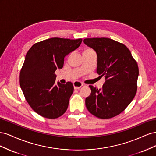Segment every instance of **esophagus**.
I'll use <instances>...</instances> for the list:
<instances>
[{"mask_svg": "<svg viewBox=\"0 0 156 156\" xmlns=\"http://www.w3.org/2000/svg\"><path fill=\"white\" fill-rule=\"evenodd\" d=\"M73 84L74 88L75 90L79 89L82 86H83V84L82 83H81V82H79V81H75V82H73Z\"/></svg>", "mask_w": 156, "mask_h": 156, "instance_id": "obj_1", "label": "esophagus"}]
</instances>
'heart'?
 Returning <instances> with one entry per match:
<instances>
[{
	"label": "heart",
	"instance_id": "b5f03b06",
	"mask_svg": "<svg viewBox=\"0 0 156 156\" xmlns=\"http://www.w3.org/2000/svg\"><path fill=\"white\" fill-rule=\"evenodd\" d=\"M91 52H94V51L91 49H89V48H87L86 49H84L83 53H91Z\"/></svg>",
	"mask_w": 156,
	"mask_h": 156
}]
</instances>
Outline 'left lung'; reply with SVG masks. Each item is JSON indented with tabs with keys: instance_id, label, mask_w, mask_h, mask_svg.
<instances>
[{
	"instance_id": "8db88e82",
	"label": "left lung",
	"mask_w": 156,
	"mask_h": 156,
	"mask_svg": "<svg viewBox=\"0 0 156 156\" xmlns=\"http://www.w3.org/2000/svg\"><path fill=\"white\" fill-rule=\"evenodd\" d=\"M83 42L96 52V72L105 79L102 89L89 86L91 94L86 98V107L99 119H111L123 111L135 96L137 63L125 45L112 39L94 37Z\"/></svg>"
}]
</instances>
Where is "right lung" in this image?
I'll return each instance as SVG.
<instances>
[{"label": "right lung", "instance_id": "right-lung-1", "mask_svg": "<svg viewBox=\"0 0 156 156\" xmlns=\"http://www.w3.org/2000/svg\"><path fill=\"white\" fill-rule=\"evenodd\" d=\"M81 42V38L52 37L34 44L27 52L20 72V86L28 103L40 116L55 119L67 110L73 84H55V73L62 68L65 56Z\"/></svg>", "mask_w": 156, "mask_h": 156}]
</instances>
